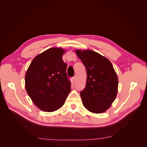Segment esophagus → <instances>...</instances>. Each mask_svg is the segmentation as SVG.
I'll list each match as a JSON object with an SVG mask.
<instances>
[{"label": "esophagus", "mask_w": 147, "mask_h": 147, "mask_svg": "<svg viewBox=\"0 0 147 147\" xmlns=\"http://www.w3.org/2000/svg\"><path fill=\"white\" fill-rule=\"evenodd\" d=\"M73 82H74V81H76V76H74L73 78Z\"/></svg>", "instance_id": "34e87169"}]
</instances>
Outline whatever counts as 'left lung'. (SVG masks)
<instances>
[{"label":"left lung","instance_id":"1","mask_svg":"<svg viewBox=\"0 0 147 147\" xmlns=\"http://www.w3.org/2000/svg\"><path fill=\"white\" fill-rule=\"evenodd\" d=\"M75 52L86 69V85L80 93L83 105L92 113H103L112 105L118 91L113 65L107 58L92 50Z\"/></svg>","mask_w":147,"mask_h":147}]
</instances>
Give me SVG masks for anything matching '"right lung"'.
I'll return each instance as SVG.
<instances>
[{
  "instance_id": "1",
  "label": "right lung",
  "mask_w": 147,
  "mask_h": 147,
  "mask_svg": "<svg viewBox=\"0 0 147 147\" xmlns=\"http://www.w3.org/2000/svg\"><path fill=\"white\" fill-rule=\"evenodd\" d=\"M65 50L54 47L33 59L25 74V88L33 104L40 110L54 112L64 104L71 92L67 64L62 60Z\"/></svg>"
}]
</instances>
